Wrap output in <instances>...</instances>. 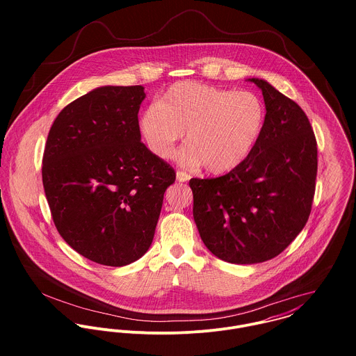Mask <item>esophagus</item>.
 Listing matches in <instances>:
<instances>
[{"label":"esophagus","mask_w":356,"mask_h":356,"mask_svg":"<svg viewBox=\"0 0 356 356\" xmlns=\"http://www.w3.org/2000/svg\"><path fill=\"white\" fill-rule=\"evenodd\" d=\"M177 179L179 181V182H188L189 179H191V175H188L185 171H177Z\"/></svg>","instance_id":"1"}]
</instances>
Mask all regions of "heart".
Returning a JSON list of instances; mask_svg holds the SVG:
<instances>
[{
    "label": "heart",
    "instance_id": "obj_1",
    "mask_svg": "<svg viewBox=\"0 0 356 356\" xmlns=\"http://www.w3.org/2000/svg\"><path fill=\"white\" fill-rule=\"evenodd\" d=\"M264 122L266 105L256 93L179 82L143 111L138 126L151 152L161 159L171 154L186 131L188 145L178 160L220 174L251 154Z\"/></svg>",
    "mask_w": 356,
    "mask_h": 356
}]
</instances>
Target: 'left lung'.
Wrapping results in <instances>:
<instances>
[{"instance_id":"obj_1","label":"left lung","mask_w":356,"mask_h":356,"mask_svg":"<svg viewBox=\"0 0 356 356\" xmlns=\"http://www.w3.org/2000/svg\"><path fill=\"white\" fill-rule=\"evenodd\" d=\"M266 122L251 154L216 178H192L193 216L205 247L219 259L252 264L281 254L308 220L318 171L316 140L305 111L252 78Z\"/></svg>"}]
</instances>
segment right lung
Segmentation results:
<instances>
[{
    "label": "right lung",
    "instance_id": "obj_1",
    "mask_svg": "<svg viewBox=\"0 0 356 356\" xmlns=\"http://www.w3.org/2000/svg\"><path fill=\"white\" fill-rule=\"evenodd\" d=\"M144 88L104 86L70 102L49 130L42 182L51 219L78 254L120 267L152 244L174 168L141 143Z\"/></svg>",
    "mask_w": 356,
    "mask_h": 356
}]
</instances>
